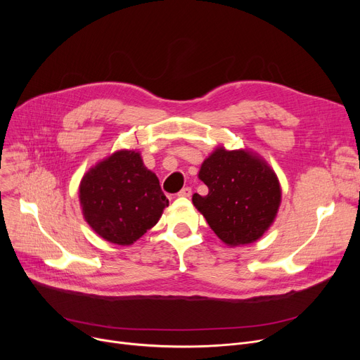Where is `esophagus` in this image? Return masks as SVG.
Instances as JSON below:
<instances>
[{
  "label": "esophagus",
  "instance_id": "obj_1",
  "mask_svg": "<svg viewBox=\"0 0 360 360\" xmlns=\"http://www.w3.org/2000/svg\"><path fill=\"white\" fill-rule=\"evenodd\" d=\"M191 194H193V190L190 186H185V188H182V190L178 193V195L179 197H191Z\"/></svg>",
  "mask_w": 360,
  "mask_h": 360
}]
</instances>
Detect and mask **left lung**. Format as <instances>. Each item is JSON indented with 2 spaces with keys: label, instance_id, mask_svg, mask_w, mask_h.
Listing matches in <instances>:
<instances>
[{
  "label": "left lung",
  "instance_id": "1",
  "mask_svg": "<svg viewBox=\"0 0 360 360\" xmlns=\"http://www.w3.org/2000/svg\"><path fill=\"white\" fill-rule=\"evenodd\" d=\"M209 194L193 195L195 209L231 247L259 239L276 219L281 190L274 170L247 150L216 148L200 169Z\"/></svg>",
  "mask_w": 360,
  "mask_h": 360
}]
</instances>
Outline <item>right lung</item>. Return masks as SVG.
I'll return each mask as SVG.
<instances>
[{"label":"right lung","instance_id":"obj_1","mask_svg":"<svg viewBox=\"0 0 360 360\" xmlns=\"http://www.w3.org/2000/svg\"><path fill=\"white\" fill-rule=\"evenodd\" d=\"M80 204L86 221L101 238L131 245L159 221L169 201L140 153L120 150L83 176Z\"/></svg>","mask_w":360,"mask_h":360}]
</instances>
